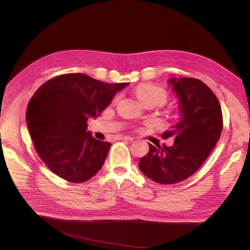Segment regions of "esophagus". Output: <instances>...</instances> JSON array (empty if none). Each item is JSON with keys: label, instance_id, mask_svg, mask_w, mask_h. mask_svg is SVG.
<instances>
[{"label": "esophagus", "instance_id": "34e87169", "mask_svg": "<svg viewBox=\"0 0 250 250\" xmlns=\"http://www.w3.org/2000/svg\"><path fill=\"white\" fill-rule=\"evenodd\" d=\"M117 140H125V141H132L133 139H132V137H130V136H125V135H120V136H118L117 137Z\"/></svg>", "mask_w": 250, "mask_h": 250}]
</instances>
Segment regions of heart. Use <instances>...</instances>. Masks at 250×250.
Wrapping results in <instances>:
<instances>
[{"instance_id": "heart-1", "label": "heart", "mask_w": 250, "mask_h": 250, "mask_svg": "<svg viewBox=\"0 0 250 250\" xmlns=\"http://www.w3.org/2000/svg\"><path fill=\"white\" fill-rule=\"evenodd\" d=\"M134 97L140 105H162L167 102V93L162 87L153 83H143L135 89Z\"/></svg>"}]
</instances>
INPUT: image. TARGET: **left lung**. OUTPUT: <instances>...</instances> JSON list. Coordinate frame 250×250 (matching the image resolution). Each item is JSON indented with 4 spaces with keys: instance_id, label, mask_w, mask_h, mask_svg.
Returning a JSON list of instances; mask_svg holds the SVG:
<instances>
[{
    "instance_id": "left-lung-1",
    "label": "left lung",
    "mask_w": 250,
    "mask_h": 250,
    "mask_svg": "<svg viewBox=\"0 0 250 250\" xmlns=\"http://www.w3.org/2000/svg\"><path fill=\"white\" fill-rule=\"evenodd\" d=\"M167 83L178 98L179 120L162 136L173 137L172 146L149 144L141 158V171L153 182L176 184L194 174L213 151L222 131L221 107L214 92L196 78L176 76Z\"/></svg>"
}]
</instances>
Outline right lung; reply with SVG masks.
I'll use <instances>...</instances> for the list:
<instances>
[{"label": "right lung", "mask_w": 250, "mask_h": 250, "mask_svg": "<svg viewBox=\"0 0 250 250\" xmlns=\"http://www.w3.org/2000/svg\"><path fill=\"white\" fill-rule=\"evenodd\" d=\"M128 84L75 73L51 78L36 90L26 108V125L37 153L56 175L83 183L100 171L111 144L95 140L87 120L97 118Z\"/></svg>", "instance_id": "add662e5"}]
</instances>
